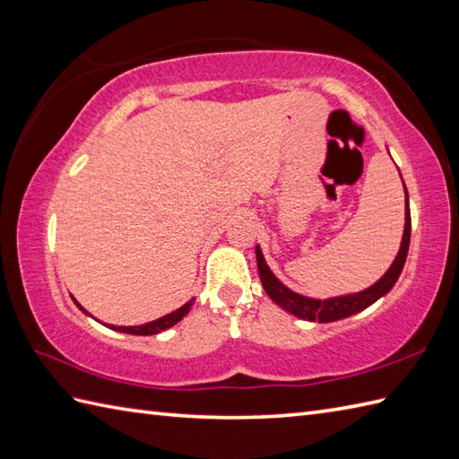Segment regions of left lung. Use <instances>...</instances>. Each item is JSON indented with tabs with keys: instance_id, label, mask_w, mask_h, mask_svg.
<instances>
[{
	"instance_id": "obj_1",
	"label": "left lung",
	"mask_w": 459,
	"mask_h": 459,
	"mask_svg": "<svg viewBox=\"0 0 459 459\" xmlns=\"http://www.w3.org/2000/svg\"><path fill=\"white\" fill-rule=\"evenodd\" d=\"M404 195H406V204H404V232H403V242H401V250L394 258V262L385 272V276L378 281H375L373 286L357 291V294H347V296H337V298H327V299H316V298H307V296H299L296 291H291L288 286L281 284V281L272 274V270L268 268L264 255H262L260 247H256V262H258V274L260 281L264 286L266 294L270 296L272 301L290 311L291 316L307 319V321H317V324H329V321H337L349 317L353 314H359L370 304H375L378 298H383L385 294L393 290L396 284L398 276L404 268L406 255H408V245H411V207H408V191L404 185Z\"/></svg>"
}]
</instances>
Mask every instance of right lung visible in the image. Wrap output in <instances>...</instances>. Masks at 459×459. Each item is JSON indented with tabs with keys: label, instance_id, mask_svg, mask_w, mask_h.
Here are the masks:
<instances>
[{
	"label": "right lung",
	"instance_id": "add662e5",
	"mask_svg": "<svg viewBox=\"0 0 459 459\" xmlns=\"http://www.w3.org/2000/svg\"><path fill=\"white\" fill-rule=\"evenodd\" d=\"M74 304L79 306V309H82L84 314H89V311H86L76 299H74ZM191 306H193V299L187 301V304H185V306H181L179 309L171 311V314L163 316V317L155 319V321H150V324H143V325H132V327H122V325L116 327V325H108V327H110V329H116V331H122V333H130V335H158V333H161V331L173 327L175 324H178V321H181L185 316H187Z\"/></svg>",
	"mask_w": 459,
	"mask_h": 459
}]
</instances>
